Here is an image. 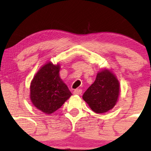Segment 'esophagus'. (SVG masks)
I'll return each instance as SVG.
<instances>
[{
    "label": "esophagus",
    "mask_w": 151,
    "mask_h": 151,
    "mask_svg": "<svg viewBox=\"0 0 151 151\" xmlns=\"http://www.w3.org/2000/svg\"><path fill=\"white\" fill-rule=\"evenodd\" d=\"M81 90L79 89H75L74 91V94H77V95H80L81 93Z\"/></svg>",
    "instance_id": "34e87169"
}]
</instances>
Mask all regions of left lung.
<instances>
[{"mask_svg": "<svg viewBox=\"0 0 151 151\" xmlns=\"http://www.w3.org/2000/svg\"><path fill=\"white\" fill-rule=\"evenodd\" d=\"M119 95V82L116 76L108 70H103L97 74L82 98L92 111L101 114L114 108Z\"/></svg>", "mask_w": 151, "mask_h": 151, "instance_id": "obj_1", "label": "left lung"}]
</instances>
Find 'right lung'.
<instances>
[{
    "instance_id": "right-lung-1",
    "label": "right lung",
    "mask_w": 151,
    "mask_h": 151,
    "mask_svg": "<svg viewBox=\"0 0 151 151\" xmlns=\"http://www.w3.org/2000/svg\"><path fill=\"white\" fill-rule=\"evenodd\" d=\"M60 65L48 62L41 67L31 81V101L45 114H52L72 95L60 77Z\"/></svg>"
}]
</instances>
